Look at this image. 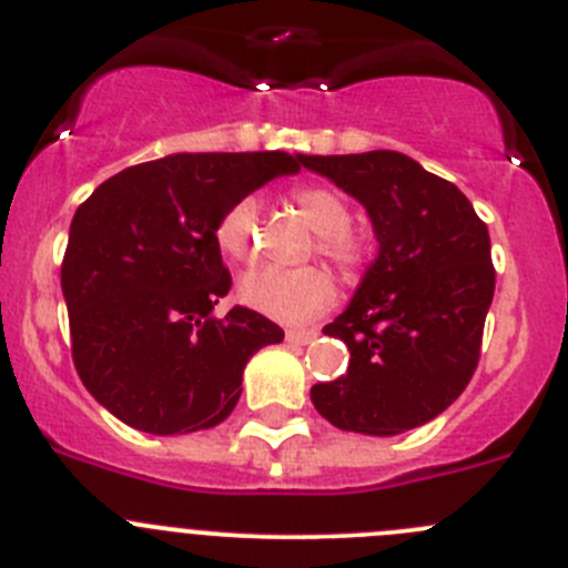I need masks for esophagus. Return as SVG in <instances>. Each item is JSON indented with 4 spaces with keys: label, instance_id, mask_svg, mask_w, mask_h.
Returning a JSON list of instances; mask_svg holds the SVG:
<instances>
[{
    "label": "esophagus",
    "instance_id": "34e87169",
    "mask_svg": "<svg viewBox=\"0 0 568 568\" xmlns=\"http://www.w3.org/2000/svg\"><path fill=\"white\" fill-rule=\"evenodd\" d=\"M316 336H320L316 331H285V342L291 344H311Z\"/></svg>",
    "mask_w": 568,
    "mask_h": 568
}]
</instances>
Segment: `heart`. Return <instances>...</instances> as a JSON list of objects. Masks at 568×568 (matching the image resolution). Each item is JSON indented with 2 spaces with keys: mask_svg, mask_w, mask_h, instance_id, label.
Listing matches in <instances>:
<instances>
[{
  "mask_svg": "<svg viewBox=\"0 0 568 568\" xmlns=\"http://www.w3.org/2000/svg\"><path fill=\"white\" fill-rule=\"evenodd\" d=\"M296 210L316 232V248L342 274L353 277L367 260V243L349 230L353 212L347 201L327 187H300L294 195ZM254 230H257V201L241 199L221 215L215 226V243L235 263L254 257ZM237 294L248 308L268 320L300 325L325 314L336 302V285L325 268H252L237 283Z\"/></svg>",
  "mask_w": 568,
  "mask_h": 568,
  "instance_id": "1",
  "label": "heart"
}]
</instances>
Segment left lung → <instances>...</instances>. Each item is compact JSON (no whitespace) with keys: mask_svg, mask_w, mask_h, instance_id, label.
Returning a JSON list of instances; mask_svg holds the SVG:
<instances>
[{"mask_svg":"<svg viewBox=\"0 0 568 568\" xmlns=\"http://www.w3.org/2000/svg\"><path fill=\"white\" fill-rule=\"evenodd\" d=\"M373 221L378 257L325 336L349 349L347 373L311 386L342 432L395 437L443 415L479 364L496 288L490 235L457 184L406 153L305 156Z\"/></svg>","mask_w":568,"mask_h":568,"instance_id":"1","label":"left lung"}]
</instances>
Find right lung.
Instances as JSON below:
<instances>
[{
    "label": "right lung",
    "mask_w": 568,
    "mask_h": 568,
    "mask_svg": "<svg viewBox=\"0 0 568 568\" xmlns=\"http://www.w3.org/2000/svg\"><path fill=\"white\" fill-rule=\"evenodd\" d=\"M300 171V156L173 153L105 179L69 226L61 288L83 386L125 426L190 434L224 423L243 367L285 333L235 305L215 226L235 201Z\"/></svg>",
    "instance_id": "add662e5"
}]
</instances>
